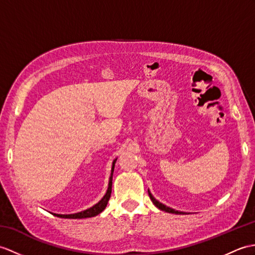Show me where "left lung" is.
<instances>
[{"instance_id":"left-lung-1","label":"left lung","mask_w":255,"mask_h":255,"mask_svg":"<svg viewBox=\"0 0 255 255\" xmlns=\"http://www.w3.org/2000/svg\"><path fill=\"white\" fill-rule=\"evenodd\" d=\"M149 195H150V199H151V201L153 203H154V205L156 206V208H158L159 210H162V211H165V212H168V213H173V214H183L182 212H178V211H175V210H173V209H170V208H168V206H166V205H164V204H162L161 202H158L157 200H155L154 199V197H153V195L150 193V191H149Z\"/></svg>"}]
</instances>
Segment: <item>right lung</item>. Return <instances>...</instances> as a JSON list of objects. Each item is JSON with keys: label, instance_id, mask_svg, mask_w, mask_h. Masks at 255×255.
I'll use <instances>...</instances> for the list:
<instances>
[{"label": "right lung", "instance_id": "add662e5", "mask_svg": "<svg viewBox=\"0 0 255 255\" xmlns=\"http://www.w3.org/2000/svg\"><path fill=\"white\" fill-rule=\"evenodd\" d=\"M115 162L116 159L113 162V166H112V173L110 177V182H109V188L108 191H106L105 195L102 198V200L100 201L99 203L96 205H93L92 208L88 209L86 211H82L79 213H75V214H68V215H62V214H53L57 217H62V218H87V217H93L98 214H100L101 212L104 211V209L108 205L109 200L111 198V193H112V180H113V173H114V166H115Z\"/></svg>", "mask_w": 255, "mask_h": 255}]
</instances>
